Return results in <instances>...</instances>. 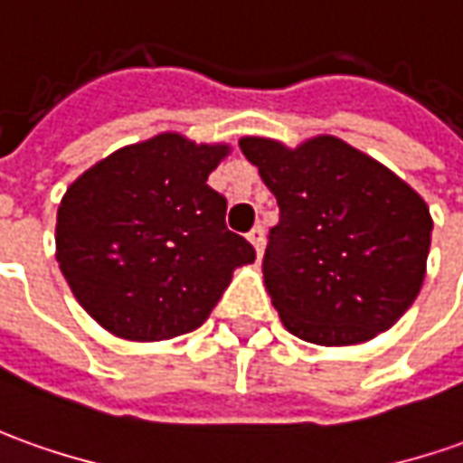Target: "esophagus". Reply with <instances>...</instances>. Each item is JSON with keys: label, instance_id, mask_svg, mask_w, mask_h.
<instances>
[{"label": "esophagus", "instance_id": "34e87169", "mask_svg": "<svg viewBox=\"0 0 463 463\" xmlns=\"http://www.w3.org/2000/svg\"><path fill=\"white\" fill-rule=\"evenodd\" d=\"M248 241L253 243V248H256V253L260 256L263 253V243H266V238H263V228L260 225H256L253 231L248 232Z\"/></svg>", "mask_w": 463, "mask_h": 463}]
</instances>
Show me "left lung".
<instances>
[{
    "mask_svg": "<svg viewBox=\"0 0 463 463\" xmlns=\"http://www.w3.org/2000/svg\"><path fill=\"white\" fill-rule=\"evenodd\" d=\"M241 149L281 213L263 284L286 329L324 347L390 329L426 279L433 220L423 197L337 137L297 149L243 137Z\"/></svg>",
    "mask_w": 463,
    "mask_h": 463,
    "instance_id": "8db88e82",
    "label": "left lung"
}]
</instances>
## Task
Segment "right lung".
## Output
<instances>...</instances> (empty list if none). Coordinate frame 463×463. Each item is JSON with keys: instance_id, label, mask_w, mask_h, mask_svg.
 <instances>
[{"instance_id": "obj_1", "label": "right lung", "mask_w": 463, "mask_h": 463, "mask_svg": "<svg viewBox=\"0 0 463 463\" xmlns=\"http://www.w3.org/2000/svg\"><path fill=\"white\" fill-rule=\"evenodd\" d=\"M228 144L159 134L100 159L60 200L55 248L78 304L111 335L159 342L210 317L256 250L207 184Z\"/></svg>"}]
</instances>
